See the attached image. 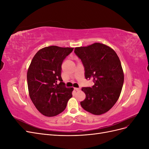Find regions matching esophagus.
<instances>
[{
  "mask_svg": "<svg viewBox=\"0 0 149 149\" xmlns=\"http://www.w3.org/2000/svg\"><path fill=\"white\" fill-rule=\"evenodd\" d=\"M74 89L76 90V91H79V90H80V88H74Z\"/></svg>",
  "mask_w": 149,
  "mask_h": 149,
  "instance_id": "obj_1",
  "label": "esophagus"
}]
</instances>
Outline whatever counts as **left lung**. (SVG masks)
<instances>
[{"instance_id":"left-lung-1","label":"left lung","mask_w":149,"mask_h":149,"mask_svg":"<svg viewBox=\"0 0 149 149\" xmlns=\"http://www.w3.org/2000/svg\"><path fill=\"white\" fill-rule=\"evenodd\" d=\"M74 53L83 63L86 79L91 78L94 83L91 88H82L86 98L81 106L94 115L106 113L118 100L124 83V72L118 55L100 43L76 47Z\"/></svg>"}]
</instances>
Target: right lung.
Instances as JSON below:
<instances>
[{"label": "right lung", "instance_id": "add662e5", "mask_svg": "<svg viewBox=\"0 0 149 149\" xmlns=\"http://www.w3.org/2000/svg\"><path fill=\"white\" fill-rule=\"evenodd\" d=\"M74 48L50 46L33 56L27 71L29 96L38 111L47 117L63 111L72 97L73 88H66L61 76V65ZM59 80L60 83H57Z\"/></svg>", "mask_w": 149, "mask_h": 149}]
</instances>
